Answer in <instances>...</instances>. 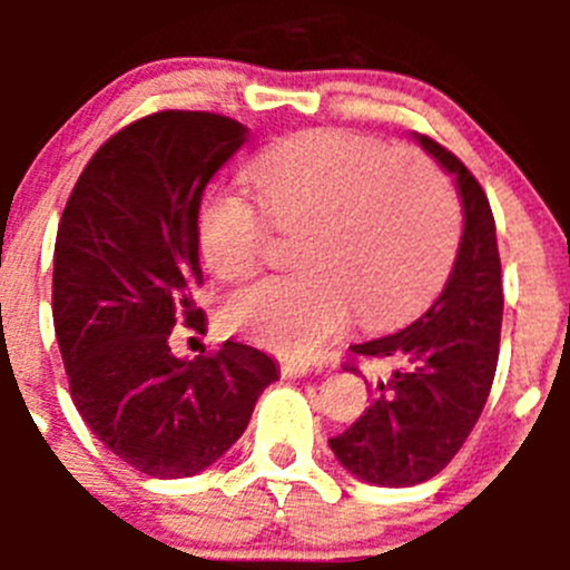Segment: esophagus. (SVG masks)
<instances>
[{
	"mask_svg": "<svg viewBox=\"0 0 570 570\" xmlns=\"http://www.w3.org/2000/svg\"><path fill=\"white\" fill-rule=\"evenodd\" d=\"M281 372H284V377H306L312 375V366L303 364V361H284Z\"/></svg>",
	"mask_w": 570,
	"mask_h": 570,
	"instance_id": "1",
	"label": "esophagus"
}]
</instances>
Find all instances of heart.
Returning a JSON list of instances; mask_svg holds the SVG:
<instances>
[{
  "instance_id": "1",
  "label": "heart",
  "mask_w": 570,
  "mask_h": 570,
  "mask_svg": "<svg viewBox=\"0 0 570 570\" xmlns=\"http://www.w3.org/2000/svg\"><path fill=\"white\" fill-rule=\"evenodd\" d=\"M248 198L217 189L198 209V248L220 281L258 267L267 220L295 232L301 269L234 292L228 327L284 355L306 358L342 331L350 303L361 320L411 312L450 273L461 209L424 157L344 131H303L258 154Z\"/></svg>"
}]
</instances>
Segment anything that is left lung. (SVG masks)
<instances>
[{
    "label": "left lung",
    "mask_w": 570,
    "mask_h": 570,
    "mask_svg": "<svg viewBox=\"0 0 570 570\" xmlns=\"http://www.w3.org/2000/svg\"><path fill=\"white\" fill-rule=\"evenodd\" d=\"M413 140L455 176L461 248L433 306L402 327L350 344L355 355L383 358L394 370L386 381L366 383L370 407L327 441L350 474L383 488L419 485L458 455L491 394L504 308L497 226L480 181L435 140Z\"/></svg>",
    "instance_id": "1"
}]
</instances>
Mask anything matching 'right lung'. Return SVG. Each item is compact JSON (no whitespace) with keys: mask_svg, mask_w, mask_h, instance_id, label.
I'll use <instances>...</instances> for the list:
<instances>
[{"mask_svg":"<svg viewBox=\"0 0 570 570\" xmlns=\"http://www.w3.org/2000/svg\"><path fill=\"white\" fill-rule=\"evenodd\" d=\"M248 137L212 112L135 120L94 154L57 228L51 314L73 405L112 455L159 480L220 461L278 381L267 353L232 338L206 358L170 353L176 325L206 327L193 301L200 198Z\"/></svg>","mask_w":570,"mask_h":570,"instance_id":"add662e5","label":"right lung"}]
</instances>
